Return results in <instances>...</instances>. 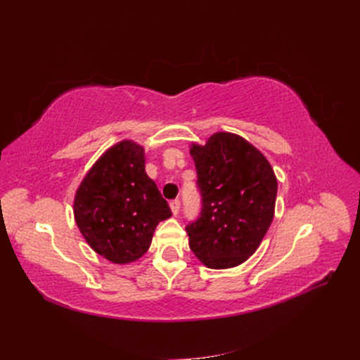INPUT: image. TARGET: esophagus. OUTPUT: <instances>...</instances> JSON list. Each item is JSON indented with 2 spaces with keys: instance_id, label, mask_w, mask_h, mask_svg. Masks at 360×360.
I'll use <instances>...</instances> for the list:
<instances>
[{
  "instance_id": "34e87169",
  "label": "esophagus",
  "mask_w": 360,
  "mask_h": 360,
  "mask_svg": "<svg viewBox=\"0 0 360 360\" xmlns=\"http://www.w3.org/2000/svg\"><path fill=\"white\" fill-rule=\"evenodd\" d=\"M169 207H171V212L174 216L179 214V210H180V201L179 200H174L169 202Z\"/></svg>"
}]
</instances>
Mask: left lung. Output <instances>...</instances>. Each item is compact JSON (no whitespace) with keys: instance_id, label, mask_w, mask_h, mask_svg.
<instances>
[{"instance_id":"8db88e82","label":"left lung","mask_w":360,"mask_h":360,"mask_svg":"<svg viewBox=\"0 0 360 360\" xmlns=\"http://www.w3.org/2000/svg\"><path fill=\"white\" fill-rule=\"evenodd\" d=\"M201 212L186 225L189 246L210 269L242 264L274 221L278 181L269 160L242 136L217 132L192 144Z\"/></svg>"}]
</instances>
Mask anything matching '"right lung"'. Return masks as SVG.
I'll return each mask as SVG.
<instances>
[{"instance_id": "obj_1", "label": "right lung", "mask_w": 360, "mask_h": 360, "mask_svg": "<svg viewBox=\"0 0 360 360\" xmlns=\"http://www.w3.org/2000/svg\"><path fill=\"white\" fill-rule=\"evenodd\" d=\"M73 213L93 250L115 264H127L147 252L158 224L168 219L171 209L147 176L144 148L122 141L84 177Z\"/></svg>"}]
</instances>
